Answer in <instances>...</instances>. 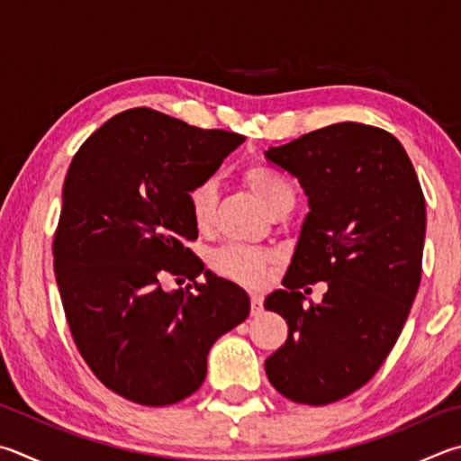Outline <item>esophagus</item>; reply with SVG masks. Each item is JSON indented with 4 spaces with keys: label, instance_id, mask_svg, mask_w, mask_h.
<instances>
[{
    "label": "esophagus",
    "instance_id": "1",
    "mask_svg": "<svg viewBox=\"0 0 461 461\" xmlns=\"http://www.w3.org/2000/svg\"><path fill=\"white\" fill-rule=\"evenodd\" d=\"M249 303H252V314H259L264 308V296L259 292H252L249 294Z\"/></svg>",
    "mask_w": 461,
    "mask_h": 461
}]
</instances>
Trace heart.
Masks as SVG:
<instances>
[{
    "label": "heart",
    "instance_id": "b5f03b06",
    "mask_svg": "<svg viewBox=\"0 0 461 461\" xmlns=\"http://www.w3.org/2000/svg\"><path fill=\"white\" fill-rule=\"evenodd\" d=\"M244 185L248 187L258 203L262 205L267 213H272L276 207L286 199H294V191L288 179L280 171L267 165H249L241 175ZM189 212L194 217L195 228L205 233L212 230L215 220V185L212 181H203L189 191L187 195ZM272 254L266 249L258 248H244V246H228L217 249L212 256V266L215 272H220L225 278H231L244 284H258L262 282L266 266L272 262Z\"/></svg>",
    "mask_w": 461,
    "mask_h": 461
}]
</instances>
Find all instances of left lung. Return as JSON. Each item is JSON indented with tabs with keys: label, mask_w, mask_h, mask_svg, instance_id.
Here are the masks:
<instances>
[{
	"label": "left lung",
	"mask_w": 461,
	"mask_h": 461,
	"mask_svg": "<svg viewBox=\"0 0 461 461\" xmlns=\"http://www.w3.org/2000/svg\"><path fill=\"white\" fill-rule=\"evenodd\" d=\"M264 155L298 179L311 209L284 288L264 303L288 324L266 375L296 403H334L379 371L403 330L421 282L425 197L403 145L369 124H330ZM314 281L330 290L306 309Z\"/></svg>",
	"instance_id": "1"
}]
</instances>
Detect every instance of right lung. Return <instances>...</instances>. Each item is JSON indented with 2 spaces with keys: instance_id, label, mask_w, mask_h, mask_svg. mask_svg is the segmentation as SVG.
Returning <instances> with one entry per match:
<instances>
[{
  "instance_id": "add662e5",
  "label": "right lung",
  "mask_w": 461,
  "mask_h": 461,
  "mask_svg": "<svg viewBox=\"0 0 461 461\" xmlns=\"http://www.w3.org/2000/svg\"><path fill=\"white\" fill-rule=\"evenodd\" d=\"M244 137L150 108L106 121L66 173L54 272L72 339L100 383L163 407L195 393L213 342L249 314L244 288L205 270L187 195ZM163 271L206 276L163 291ZM179 280V278H177Z\"/></svg>"
}]
</instances>
